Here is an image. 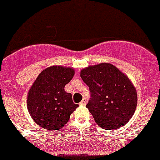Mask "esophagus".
<instances>
[{
	"label": "esophagus",
	"mask_w": 160,
	"mask_h": 160,
	"mask_svg": "<svg viewBox=\"0 0 160 160\" xmlns=\"http://www.w3.org/2000/svg\"><path fill=\"white\" fill-rule=\"evenodd\" d=\"M87 100L86 99V98H83L82 100V102L80 103H79V105L80 106H85L86 104H87Z\"/></svg>",
	"instance_id": "esophagus-1"
}]
</instances>
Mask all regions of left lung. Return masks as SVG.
I'll return each instance as SVG.
<instances>
[{"instance_id":"8db88e82","label":"left lung","mask_w":160,"mask_h":160,"mask_svg":"<svg viewBox=\"0 0 160 160\" xmlns=\"http://www.w3.org/2000/svg\"><path fill=\"white\" fill-rule=\"evenodd\" d=\"M80 76L90 88L87 107L98 125L109 131L129 122L137 107V92L129 78L116 66L102 62L89 66Z\"/></svg>"}]
</instances>
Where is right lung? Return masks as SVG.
Listing matches in <instances>:
<instances>
[{
  "label": "right lung",
  "instance_id": "1",
  "mask_svg": "<svg viewBox=\"0 0 160 160\" xmlns=\"http://www.w3.org/2000/svg\"><path fill=\"white\" fill-rule=\"evenodd\" d=\"M72 67L52 66L42 70L28 92L27 108L32 120L48 131H58L78 107L65 86L74 75Z\"/></svg>",
  "mask_w": 160,
  "mask_h": 160
}]
</instances>
